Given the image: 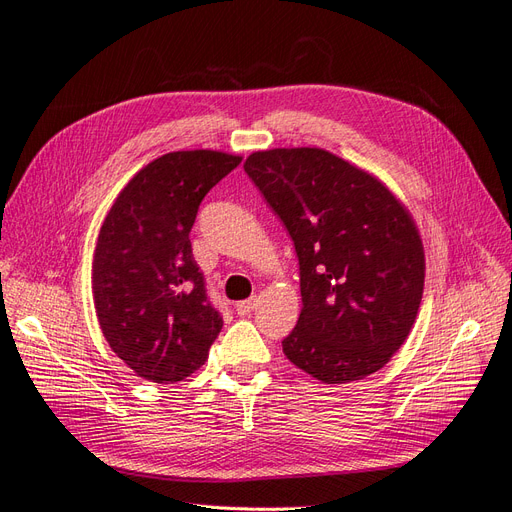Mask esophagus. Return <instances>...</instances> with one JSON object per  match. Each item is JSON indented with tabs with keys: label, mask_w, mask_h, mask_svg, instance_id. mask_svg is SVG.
Instances as JSON below:
<instances>
[{
	"label": "esophagus",
	"mask_w": 512,
	"mask_h": 512,
	"mask_svg": "<svg viewBox=\"0 0 512 512\" xmlns=\"http://www.w3.org/2000/svg\"><path fill=\"white\" fill-rule=\"evenodd\" d=\"M257 308V298H251V300H244V302H238L236 304V310L238 315L244 317V315H251V312Z\"/></svg>",
	"instance_id": "esophagus-1"
}]
</instances>
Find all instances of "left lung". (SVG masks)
<instances>
[{
	"label": "left lung",
	"mask_w": 512,
	"mask_h": 512,
	"mask_svg": "<svg viewBox=\"0 0 512 512\" xmlns=\"http://www.w3.org/2000/svg\"><path fill=\"white\" fill-rule=\"evenodd\" d=\"M244 172L300 261L302 312L283 340L291 364L327 385L381 370L417 319L425 255L410 212L381 180L323 148H272Z\"/></svg>",
	"instance_id": "8db88e82"
}]
</instances>
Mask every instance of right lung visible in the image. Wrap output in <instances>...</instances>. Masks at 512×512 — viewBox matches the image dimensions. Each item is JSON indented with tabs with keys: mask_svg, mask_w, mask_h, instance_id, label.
<instances>
[{
	"mask_svg": "<svg viewBox=\"0 0 512 512\" xmlns=\"http://www.w3.org/2000/svg\"><path fill=\"white\" fill-rule=\"evenodd\" d=\"M240 161L204 148L161 155L106 214L91 276L97 321L110 349L146 381L191 376L221 332L189 232L206 193Z\"/></svg>",
	"mask_w": 512,
	"mask_h": 512,
	"instance_id": "obj_1",
	"label": "right lung"
}]
</instances>
